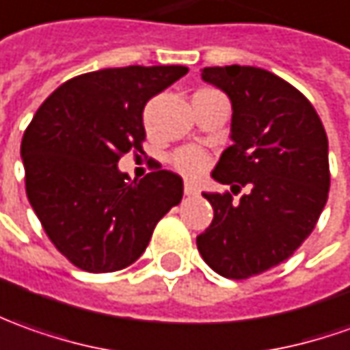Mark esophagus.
<instances>
[{
  "instance_id": "1",
  "label": "esophagus",
  "mask_w": 350,
  "mask_h": 350,
  "mask_svg": "<svg viewBox=\"0 0 350 350\" xmlns=\"http://www.w3.org/2000/svg\"><path fill=\"white\" fill-rule=\"evenodd\" d=\"M184 191H185V195H197L199 193V185L193 184V182H185Z\"/></svg>"
}]
</instances>
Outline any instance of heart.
I'll return each instance as SVG.
<instances>
[{
  "label": "heart",
  "mask_w": 350,
  "mask_h": 350,
  "mask_svg": "<svg viewBox=\"0 0 350 350\" xmlns=\"http://www.w3.org/2000/svg\"><path fill=\"white\" fill-rule=\"evenodd\" d=\"M172 165L185 176H199L205 172L206 155L197 147H185L172 155Z\"/></svg>",
  "instance_id": "heart-1"
}]
</instances>
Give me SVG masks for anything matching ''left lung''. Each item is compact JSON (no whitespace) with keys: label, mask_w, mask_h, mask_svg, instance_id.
I'll list each match as a JSON object with an SVG mask.
<instances>
[{"label":"left lung","mask_w":350,"mask_h":350,"mask_svg":"<svg viewBox=\"0 0 350 350\" xmlns=\"http://www.w3.org/2000/svg\"><path fill=\"white\" fill-rule=\"evenodd\" d=\"M201 78L234 111V144L213 178L247 193H203L215 218L197 249L215 272L245 280L284 262L314 230L329 191L327 135L305 95L265 68L206 66Z\"/></svg>","instance_id":"1"}]
</instances>
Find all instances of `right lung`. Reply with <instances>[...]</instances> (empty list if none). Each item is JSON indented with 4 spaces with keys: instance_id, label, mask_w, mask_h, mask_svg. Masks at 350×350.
<instances>
[{
    "instance_id": "right-lung-1",
    "label": "right lung",
    "mask_w": 350,
    "mask_h": 350,
    "mask_svg": "<svg viewBox=\"0 0 350 350\" xmlns=\"http://www.w3.org/2000/svg\"><path fill=\"white\" fill-rule=\"evenodd\" d=\"M187 66H122L70 78L36 111L21 144L26 195L51 243L80 270H122L144 255L157 222L182 201L170 170L130 182L118 170L144 153V107Z\"/></svg>"
}]
</instances>
